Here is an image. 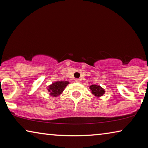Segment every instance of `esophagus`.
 Returning <instances> with one entry per match:
<instances>
[{"mask_svg":"<svg viewBox=\"0 0 148 148\" xmlns=\"http://www.w3.org/2000/svg\"><path fill=\"white\" fill-rule=\"evenodd\" d=\"M74 81H75V82H76V83H79L80 82V80L79 79H75Z\"/></svg>","mask_w":148,"mask_h":148,"instance_id":"obj_1","label":"esophagus"}]
</instances>
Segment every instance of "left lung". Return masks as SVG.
I'll list each match as a JSON object with an SVG mask.
<instances>
[{"mask_svg":"<svg viewBox=\"0 0 148 148\" xmlns=\"http://www.w3.org/2000/svg\"><path fill=\"white\" fill-rule=\"evenodd\" d=\"M89 89H91L92 95H94L97 97H101L105 93L104 89L100 86L97 85H91L89 87Z\"/></svg>","mask_w":148,"mask_h":148,"instance_id":"left-lung-1","label":"left lung"}]
</instances>
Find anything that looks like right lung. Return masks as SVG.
I'll return each mask as SVG.
<instances>
[{"mask_svg":"<svg viewBox=\"0 0 148 148\" xmlns=\"http://www.w3.org/2000/svg\"><path fill=\"white\" fill-rule=\"evenodd\" d=\"M69 84V82L68 81L56 82L49 86L48 88H47V90L49 92V95L51 96L56 97L63 92L64 88L68 86Z\"/></svg>","mask_w":148,"mask_h":148,"instance_id":"add662e5","label":"right lung"}]
</instances>
